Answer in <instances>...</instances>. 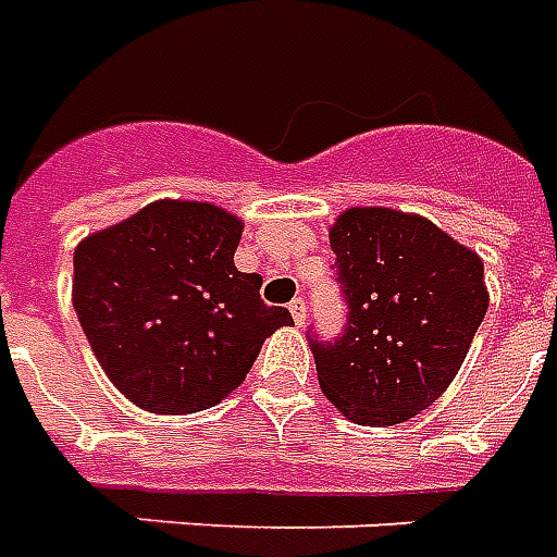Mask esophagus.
Returning <instances> with one entry per match:
<instances>
[{"label": "esophagus", "instance_id": "obj_1", "mask_svg": "<svg viewBox=\"0 0 557 557\" xmlns=\"http://www.w3.org/2000/svg\"><path fill=\"white\" fill-rule=\"evenodd\" d=\"M290 313H294L296 325L305 323V317H308V311H305V299H302V296H296L294 302H290Z\"/></svg>", "mask_w": 557, "mask_h": 557}]
</instances>
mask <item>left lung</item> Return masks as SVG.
<instances>
[{"label": "left lung", "instance_id": "8db88e82", "mask_svg": "<svg viewBox=\"0 0 557 557\" xmlns=\"http://www.w3.org/2000/svg\"><path fill=\"white\" fill-rule=\"evenodd\" d=\"M329 240L349 313L337 341L311 337L320 387L358 425L411 420L453 384L487 313L482 258L393 208L343 211Z\"/></svg>", "mask_w": 557, "mask_h": 557}]
</instances>
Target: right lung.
Returning a JSON list of instances; mask_svg holds the SVG:
<instances>
[{"label":"right lung","instance_id":"add662e5","mask_svg":"<svg viewBox=\"0 0 557 557\" xmlns=\"http://www.w3.org/2000/svg\"><path fill=\"white\" fill-rule=\"evenodd\" d=\"M244 223L211 202L158 199L85 237L73 305L90 349L128 403L194 413L225 399L261 343L294 323L263 305L261 275L240 273Z\"/></svg>","mask_w":557,"mask_h":557}]
</instances>
